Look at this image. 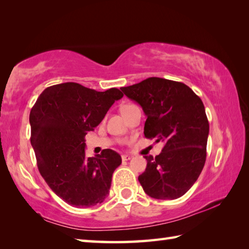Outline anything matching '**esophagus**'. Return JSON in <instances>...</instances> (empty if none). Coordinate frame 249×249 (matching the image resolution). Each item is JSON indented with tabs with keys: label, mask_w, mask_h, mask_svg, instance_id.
<instances>
[{
	"label": "esophagus",
	"mask_w": 249,
	"mask_h": 249,
	"mask_svg": "<svg viewBox=\"0 0 249 249\" xmlns=\"http://www.w3.org/2000/svg\"><path fill=\"white\" fill-rule=\"evenodd\" d=\"M131 160L130 155H122V160Z\"/></svg>",
	"instance_id": "34e87169"
}]
</instances>
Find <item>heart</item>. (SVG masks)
Returning a JSON list of instances; mask_svg holds the SVG:
<instances>
[{
    "label": "heart",
    "mask_w": 249,
    "mask_h": 249,
    "mask_svg": "<svg viewBox=\"0 0 249 249\" xmlns=\"http://www.w3.org/2000/svg\"><path fill=\"white\" fill-rule=\"evenodd\" d=\"M133 106H135V105H131V104H126V105H124V106H123V107H122L121 111H122V110H125V109H127V108H130V107H133Z\"/></svg>",
    "instance_id": "1"
}]
</instances>
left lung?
Instances as JSON below:
<instances>
[{"label": "left lung", "instance_id": "1", "mask_svg": "<svg viewBox=\"0 0 249 249\" xmlns=\"http://www.w3.org/2000/svg\"><path fill=\"white\" fill-rule=\"evenodd\" d=\"M121 89L143 109L145 138L165 143L160 155L144 156L138 178L144 193L161 200L182 197L205 163L210 126L202 100L186 84L157 77Z\"/></svg>", "mask_w": 249, "mask_h": 249}]
</instances>
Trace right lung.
<instances>
[{"mask_svg": "<svg viewBox=\"0 0 249 249\" xmlns=\"http://www.w3.org/2000/svg\"><path fill=\"white\" fill-rule=\"evenodd\" d=\"M122 97L115 88L97 92L66 82L45 89L32 108L31 144L37 167L48 186L66 203L89 208L109 195L112 174L122 158L110 149L86 157L84 137Z\"/></svg>", "mask_w": 249, "mask_h": 249, "instance_id": "add662e5", "label": "right lung"}]
</instances>
